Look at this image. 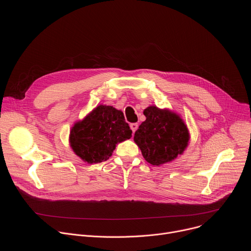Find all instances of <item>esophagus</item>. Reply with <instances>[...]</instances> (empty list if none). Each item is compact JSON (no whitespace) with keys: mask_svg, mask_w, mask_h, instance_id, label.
<instances>
[{"mask_svg":"<svg viewBox=\"0 0 251 251\" xmlns=\"http://www.w3.org/2000/svg\"><path fill=\"white\" fill-rule=\"evenodd\" d=\"M130 128L133 131V133H135V131L138 129V124L137 123H132V124H130Z\"/></svg>","mask_w":251,"mask_h":251,"instance_id":"34e87169","label":"esophagus"}]
</instances>
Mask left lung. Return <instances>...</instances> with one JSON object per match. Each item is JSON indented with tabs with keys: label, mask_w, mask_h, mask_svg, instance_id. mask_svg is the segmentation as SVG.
<instances>
[{
	"label": "left lung",
	"mask_w": 251,
	"mask_h": 251,
	"mask_svg": "<svg viewBox=\"0 0 251 251\" xmlns=\"http://www.w3.org/2000/svg\"><path fill=\"white\" fill-rule=\"evenodd\" d=\"M143 113L146 120L135 132L134 142L144 159L153 166H161L182 155L191 137L180 114L154 105L147 107Z\"/></svg>",
	"instance_id": "1"
}]
</instances>
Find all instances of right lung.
Segmentation results:
<instances>
[{"mask_svg": "<svg viewBox=\"0 0 251 251\" xmlns=\"http://www.w3.org/2000/svg\"><path fill=\"white\" fill-rule=\"evenodd\" d=\"M132 137L123 112L113 106L98 105L82 120L76 121L69 133V146L88 164L108 160L118 143Z\"/></svg>", "mask_w": 251, "mask_h": 251, "instance_id": "right-lung-1", "label": "right lung"}]
</instances>
